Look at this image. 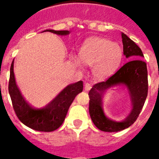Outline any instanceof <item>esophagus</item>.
<instances>
[{"mask_svg":"<svg viewBox=\"0 0 159 159\" xmlns=\"http://www.w3.org/2000/svg\"><path fill=\"white\" fill-rule=\"evenodd\" d=\"M91 88H92V85H91L89 83H85V85H84V89L86 90V91H89Z\"/></svg>","mask_w":159,"mask_h":159,"instance_id":"1","label":"esophagus"}]
</instances>
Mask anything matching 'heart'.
I'll return each mask as SVG.
<instances>
[{
  "instance_id": "heart-1",
  "label": "heart",
  "mask_w": 159,
  "mask_h": 159,
  "mask_svg": "<svg viewBox=\"0 0 159 159\" xmlns=\"http://www.w3.org/2000/svg\"><path fill=\"white\" fill-rule=\"evenodd\" d=\"M79 57L84 64L93 65L94 75L99 79L111 76L119 69L123 59V49L118 43L104 37L94 36L83 43L79 52ZM73 63L80 67L78 59Z\"/></svg>"
}]
</instances>
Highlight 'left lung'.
<instances>
[{"label":"left lung","mask_w":159,"mask_h":159,"mask_svg":"<svg viewBox=\"0 0 159 159\" xmlns=\"http://www.w3.org/2000/svg\"><path fill=\"white\" fill-rule=\"evenodd\" d=\"M123 54L133 60L125 64L107 81L95 84L88 93L89 113L95 127L102 131L117 132L128 128L135 122L144 105L148 93L147 64L140 59L143 57L141 48L122 32ZM123 85L127 88L132 102V110L123 121L109 119L102 110V94L112 86Z\"/></svg>","instance_id":"obj_1"}]
</instances>
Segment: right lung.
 Masks as SVG:
<instances>
[{
	"label": "right lung",
	"mask_w": 159,
	"mask_h": 159,
	"mask_svg": "<svg viewBox=\"0 0 159 159\" xmlns=\"http://www.w3.org/2000/svg\"><path fill=\"white\" fill-rule=\"evenodd\" d=\"M43 32H50L60 36H67L70 33L67 30L52 29H47ZM13 67L14 60L10 67L8 92L15 113L20 121L29 128L38 131L50 132L59 128L64 123L71 102L79 93L82 92L83 81L67 85L45 107L34 108L25 100L20 92L14 75Z\"/></svg>",
	"instance_id": "1"
}]
</instances>
